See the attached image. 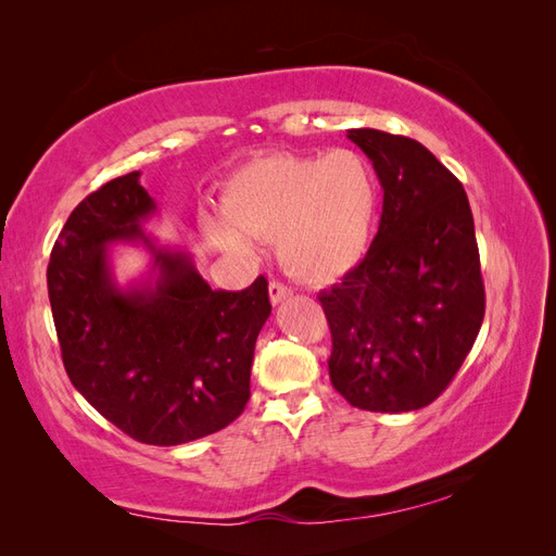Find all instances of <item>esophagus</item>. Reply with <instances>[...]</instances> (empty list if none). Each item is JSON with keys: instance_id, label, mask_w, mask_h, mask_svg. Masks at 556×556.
<instances>
[{"instance_id": "esophagus-1", "label": "esophagus", "mask_w": 556, "mask_h": 556, "mask_svg": "<svg viewBox=\"0 0 556 556\" xmlns=\"http://www.w3.org/2000/svg\"><path fill=\"white\" fill-rule=\"evenodd\" d=\"M268 296H271V304H280V301L292 296V290L280 280H271L268 282Z\"/></svg>"}]
</instances>
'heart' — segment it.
<instances>
[{
	"label": "heart",
	"mask_w": 556,
	"mask_h": 556,
	"mask_svg": "<svg viewBox=\"0 0 556 556\" xmlns=\"http://www.w3.org/2000/svg\"><path fill=\"white\" fill-rule=\"evenodd\" d=\"M223 220L206 217L208 237L229 250L274 239L285 271L301 282L329 285L355 268L371 239L378 180L350 148L327 155L276 153L233 174L220 197Z\"/></svg>",
	"instance_id": "obj_1"
}]
</instances>
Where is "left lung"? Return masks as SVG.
<instances>
[{"label":"left lung","instance_id":"8db88e82","mask_svg":"<svg viewBox=\"0 0 556 556\" xmlns=\"http://www.w3.org/2000/svg\"><path fill=\"white\" fill-rule=\"evenodd\" d=\"M382 185L366 257L319 292L329 378L350 406L408 413L457 376L484 317V282L464 185L429 150L380 129H348Z\"/></svg>","mask_w":556,"mask_h":556}]
</instances>
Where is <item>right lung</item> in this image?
<instances>
[{
  "instance_id": "add662e5",
  "label": "right lung",
  "mask_w": 556,
  "mask_h": 556,
  "mask_svg": "<svg viewBox=\"0 0 556 556\" xmlns=\"http://www.w3.org/2000/svg\"><path fill=\"white\" fill-rule=\"evenodd\" d=\"M139 176L109 180L72 211L50 252L48 299L66 376L90 406L134 441L180 445L243 413L271 301L264 276L241 292L211 290L190 255L157 250L141 229L157 206ZM117 240L154 250L155 286L116 288Z\"/></svg>"
}]
</instances>
